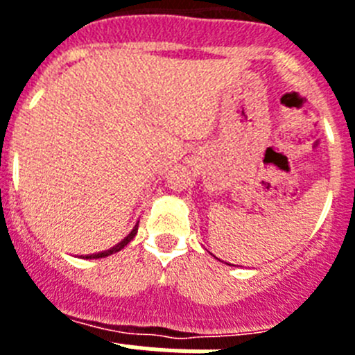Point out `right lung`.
<instances>
[{"label": "right lung", "mask_w": 355, "mask_h": 355, "mask_svg": "<svg viewBox=\"0 0 355 355\" xmlns=\"http://www.w3.org/2000/svg\"><path fill=\"white\" fill-rule=\"evenodd\" d=\"M137 227H139V225H135V229H133V231H131V233H130V234H128V236H126V238H124V240H122V241H121V243H119V245H115V247H114V249H110V250H106V252H101V254H97L96 258H103V256H108V254H114V252H117V250H121V249H122V247L126 245L128 241H130V240H131V238H133V236H135V231H137Z\"/></svg>", "instance_id": "right-lung-1"}]
</instances>
